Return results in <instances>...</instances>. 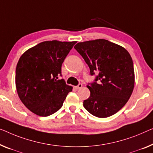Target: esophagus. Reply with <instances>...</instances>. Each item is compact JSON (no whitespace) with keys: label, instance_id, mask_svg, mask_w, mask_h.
<instances>
[{"label":"esophagus","instance_id":"1","mask_svg":"<svg viewBox=\"0 0 153 153\" xmlns=\"http://www.w3.org/2000/svg\"><path fill=\"white\" fill-rule=\"evenodd\" d=\"M82 87V84H79L77 86H75L76 89H79V88H81Z\"/></svg>","mask_w":153,"mask_h":153}]
</instances>
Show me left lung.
Returning a JSON list of instances; mask_svg holds the SVG:
<instances>
[{
  "label": "left lung",
  "mask_w": 153,
  "mask_h": 153,
  "mask_svg": "<svg viewBox=\"0 0 153 153\" xmlns=\"http://www.w3.org/2000/svg\"><path fill=\"white\" fill-rule=\"evenodd\" d=\"M75 49L97 74L88 84L91 94L83 106L95 117H108L126 104L133 93L135 73L131 55L124 47L104 39L78 42Z\"/></svg>",
  "instance_id": "8db88e82"
}]
</instances>
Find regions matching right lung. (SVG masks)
Returning a JSON list of instances; mask_svg holds the SVG:
<instances>
[{"instance_id":"obj_1","label":"right lung","mask_w":153,"mask_h":153,"mask_svg":"<svg viewBox=\"0 0 153 153\" xmlns=\"http://www.w3.org/2000/svg\"><path fill=\"white\" fill-rule=\"evenodd\" d=\"M74 42L45 41L22 55L16 69V86L24 105L36 115L47 117L58 111L73 87L58 79Z\"/></svg>"}]
</instances>
